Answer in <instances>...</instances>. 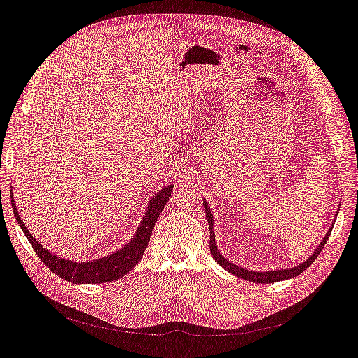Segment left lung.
<instances>
[{"label": "left lung", "mask_w": 358, "mask_h": 358, "mask_svg": "<svg viewBox=\"0 0 358 358\" xmlns=\"http://www.w3.org/2000/svg\"><path fill=\"white\" fill-rule=\"evenodd\" d=\"M203 206H205V212H206V220H208V224H209V231H210V240H209V248H210V253H212V257L215 259V262L220 263V265L228 271L229 273L236 275L241 279H245V281L248 282H253V284H272V282H278V281H285V279H291V278H295L299 276L300 273H303L312 263L317 259V256L320 255L323 245L326 244V241H328L331 232H332V228H334V224H335V220L332 222V225L329 227L328 232H326V236L322 238L320 244L315 248V252L308 256V259H306L303 263H299V265H295L294 268H287V269H272V271H250L247 268H241L238 265H236V263L229 262L228 259H225L220 250H217L216 247V241H215V232H213V215H212V210L208 205V201L203 200ZM339 209V208H338ZM338 213H335L336 216Z\"/></svg>", "instance_id": "obj_1"}]
</instances>
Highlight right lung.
<instances>
[{"label": "right lung", "instance_id": "obj_1", "mask_svg": "<svg viewBox=\"0 0 358 358\" xmlns=\"http://www.w3.org/2000/svg\"><path fill=\"white\" fill-rule=\"evenodd\" d=\"M173 187H174L173 184H168L153 197H150L146 212L142 217L141 224H138L136 234L126 245H122L120 250L111 255H106L103 257H98L95 260H89V262H74V260L55 256L54 253L48 252V248H45L42 244H39V241L30 234L24 222L22 221L17 206H15L14 201H11V208L14 212L15 221L19 222L29 243L32 244L35 253L57 276L63 278L66 281L73 284H103V282L115 281V279H120L121 276L127 275L137 265L138 260L142 259L153 231V225L157 222L164 206L166 205ZM10 192H11L10 194L13 200V190Z\"/></svg>", "mask_w": 358, "mask_h": 358}]
</instances>
